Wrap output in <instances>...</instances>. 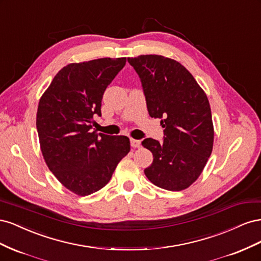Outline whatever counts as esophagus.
I'll list each match as a JSON object with an SVG mask.
<instances>
[{
  "label": "esophagus",
  "mask_w": 261,
  "mask_h": 261,
  "mask_svg": "<svg viewBox=\"0 0 261 261\" xmlns=\"http://www.w3.org/2000/svg\"><path fill=\"white\" fill-rule=\"evenodd\" d=\"M130 146L133 147V148H139L140 146H141V144H140V140H137V139H130Z\"/></svg>",
  "instance_id": "esophagus-1"
}]
</instances>
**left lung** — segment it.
I'll return each mask as SVG.
<instances>
[{
    "label": "left lung",
    "instance_id": "obj_1",
    "mask_svg": "<svg viewBox=\"0 0 261 261\" xmlns=\"http://www.w3.org/2000/svg\"><path fill=\"white\" fill-rule=\"evenodd\" d=\"M138 74L149 115L161 118L163 143L146 138L141 145L153 154L145 169L158 187L178 192L199 177L212 152L211 109L193 75L175 60L148 54L128 58Z\"/></svg>",
    "mask_w": 261,
    "mask_h": 261
}]
</instances>
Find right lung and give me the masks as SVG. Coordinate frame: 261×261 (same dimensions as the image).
Here are the masks:
<instances>
[{"label": "right lung", "mask_w": 261, "mask_h": 261, "mask_svg": "<svg viewBox=\"0 0 261 261\" xmlns=\"http://www.w3.org/2000/svg\"><path fill=\"white\" fill-rule=\"evenodd\" d=\"M125 64L126 58L72 63L55 75L39 101L36 124L44 161L78 196L105 187L130 150L128 137L91 132L107 87Z\"/></svg>", "instance_id": "obj_1"}]
</instances>
